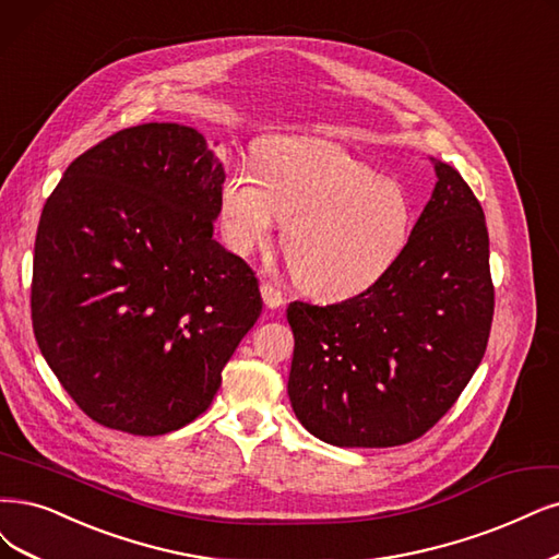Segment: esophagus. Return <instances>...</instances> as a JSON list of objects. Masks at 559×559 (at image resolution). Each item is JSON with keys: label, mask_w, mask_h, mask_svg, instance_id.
I'll return each instance as SVG.
<instances>
[{"label": "esophagus", "mask_w": 559, "mask_h": 559, "mask_svg": "<svg viewBox=\"0 0 559 559\" xmlns=\"http://www.w3.org/2000/svg\"><path fill=\"white\" fill-rule=\"evenodd\" d=\"M262 299H264V304L269 306V308H278V306H283L285 304V297H283V293L278 290L276 285H272V283H262Z\"/></svg>", "instance_id": "obj_1"}]
</instances>
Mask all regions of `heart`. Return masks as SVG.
<instances>
[{"label": "heart", "instance_id": "b5f03b06", "mask_svg": "<svg viewBox=\"0 0 559 559\" xmlns=\"http://www.w3.org/2000/svg\"><path fill=\"white\" fill-rule=\"evenodd\" d=\"M218 204L225 241L239 255L272 239L276 218L285 223L281 248L295 283L324 299L373 285L412 230L403 186L322 140L269 144L258 175L243 165L225 175Z\"/></svg>", "mask_w": 559, "mask_h": 559}]
</instances>
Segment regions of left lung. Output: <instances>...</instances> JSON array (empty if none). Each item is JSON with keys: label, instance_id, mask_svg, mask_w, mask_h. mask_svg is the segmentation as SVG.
<instances>
[{"label": "left lung", "instance_id": "left-lung-1", "mask_svg": "<svg viewBox=\"0 0 559 559\" xmlns=\"http://www.w3.org/2000/svg\"><path fill=\"white\" fill-rule=\"evenodd\" d=\"M401 255L338 304L293 301L287 394L301 426L336 447H399L459 401L481 364L495 308L479 200L451 165Z\"/></svg>", "mask_w": 559, "mask_h": 559}]
</instances>
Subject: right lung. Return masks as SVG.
Masks as SVG:
<instances>
[{
  "instance_id": "obj_1",
  "label": "right lung",
  "mask_w": 559,
  "mask_h": 559,
  "mask_svg": "<svg viewBox=\"0 0 559 559\" xmlns=\"http://www.w3.org/2000/svg\"><path fill=\"white\" fill-rule=\"evenodd\" d=\"M223 179L202 133L142 123L80 154L46 200L34 336L96 424L131 436L191 424L260 318L255 272L214 239Z\"/></svg>"
}]
</instances>
